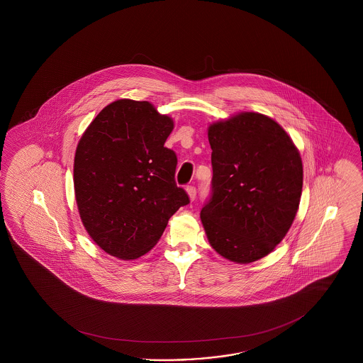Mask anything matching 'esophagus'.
<instances>
[{
	"label": "esophagus",
	"instance_id": "obj_1",
	"mask_svg": "<svg viewBox=\"0 0 363 363\" xmlns=\"http://www.w3.org/2000/svg\"><path fill=\"white\" fill-rule=\"evenodd\" d=\"M187 194H189V197L190 199L193 201L194 198L197 197V189L196 186H193V185H190V186L186 187Z\"/></svg>",
	"mask_w": 363,
	"mask_h": 363
}]
</instances>
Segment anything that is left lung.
<instances>
[{"label":"left lung","instance_id":"8db88e82","mask_svg":"<svg viewBox=\"0 0 363 363\" xmlns=\"http://www.w3.org/2000/svg\"><path fill=\"white\" fill-rule=\"evenodd\" d=\"M213 178L201 220L213 249L254 262L284 240L297 214L303 169L287 133L259 113L210 125Z\"/></svg>","mask_w":363,"mask_h":363}]
</instances>
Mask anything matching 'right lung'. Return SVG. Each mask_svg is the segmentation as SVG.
<instances>
[{
  "mask_svg": "<svg viewBox=\"0 0 363 363\" xmlns=\"http://www.w3.org/2000/svg\"><path fill=\"white\" fill-rule=\"evenodd\" d=\"M173 121L146 101L118 99L81 137L74 190L82 223L102 250L122 259L147 253L169 218L190 202L177 186V154L164 146Z\"/></svg>",
  "mask_w": 363,
  "mask_h": 363,
  "instance_id": "1",
  "label": "right lung"
}]
</instances>
